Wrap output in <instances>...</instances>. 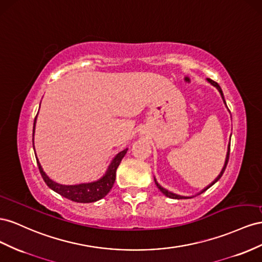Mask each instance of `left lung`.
Returning <instances> with one entry per match:
<instances>
[{"instance_id": "8db88e82", "label": "left lung", "mask_w": 262, "mask_h": 262, "mask_svg": "<svg viewBox=\"0 0 262 262\" xmlns=\"http://www.w3.org/2000/svg\"><path fill=\"white\" fill-rule=\"evenodd\" d=\"M207 81L208 82H210V83L211 84H213L214 86H216V89H217L219 90V91H220V93H221V95H222V98H223V100H224V102H225V99H224V94H223V91H222V89H221V86L219 85V83H217V82H215V81H213V80H211V79H208L207 78ZM225 104H226V102H225ZM229 151H230V144H229V147H228V152H227V156H226V161H225V166H224V168H223V170H222V172H221V174L217 177V178H216V180L211 184V185H208L207 186V188L206 189H204L203 191H202L201 193H203L204 191H206L208 188H211V186L215 183V182H217L219 180H220V179H221V177L223 176V173H224V171H225V169H226V167H227V163H228V159H229ZM156 181V180H155ZM156 184H157V186H158V188H159V190L164 194V195H166V196H168V198H171V199H189V198H186V196H181V195H177V194H173V193H171V192H169V191H167L166 189H163L162 188V186H160L158 183H157V181H156Z\"/></svg>"}]
</instances>
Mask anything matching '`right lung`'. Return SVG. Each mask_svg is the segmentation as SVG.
Segmentation results:
<instances>
[{"label":"right lung","instance_id":"1","mask_svg":"<svg viewBox=\"0 0 262 262\" xmlns=\"http://www.w3.org/2000/svg\"><path fill=\"white\" fill-rule=\"evenodd\" d=\"M36 118L34 122V128H35ZM127 149H124L123 151L116 155L115 158L112 161L111 166L108 167V170L106 174L99 181L91 182V183H82L77 185H62L56 183L46 176L43 172L40 164L37 160V164L40 171V174L43 179L45 183H46L51 190H54L58 194H60L63 198L71 200L73 202H78V203H91V202L99 201L102 198H104L106 194L111 191L112 186H113L116 178V169L121 163L124 156L126 155Z\"/></svg>","mask_w":262,"mask_h":262}]
</instances>
